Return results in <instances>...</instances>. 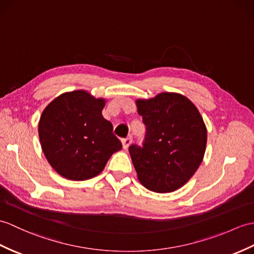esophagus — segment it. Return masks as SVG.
Segmentation results:
<instances>
[{"label": "esophagus", "mask_w": 254, "mask_h": 254, "mask_svg": "<svg viewBox=\"0 0 254 254\" xmlns=\"http://www.w3.org/2000/svg\"><path fill=\"white\" fill-rule=\"evenodd\" d=\"M132 136H127V138H123L122 139V145H123V148L125 149H127L128 148V146L131 145V143H132Z\"/></svg>", "instance_id": "obj_1"}]
</instances>
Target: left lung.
Returning <instances> with one entry per match:
<instances>
[{
    "instance_id": "left-lung-1",
    "label": "left lung",
    "mask_w": 254,
    "mask_h": 254,
    "mask_svg": "<svg viewBox=\"0 0 254 254\" xmlns=\"http://www.w3.org/2000/svg\"><path fill=\"white\" fill-rule=\"evenodd\" d=\"M146 134L143 146L128 147L137 179L156 192L179 190L191 179L205 151L207 127L190 99L164 92L137 99Z\"/></svg>"
}]
</instances>
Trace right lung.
Masks as SVG:
<instances>
[{"label": "right lung", "instance_id": "1", "mask_svg": "<svg viewBox=\"0 0 254 254\" xmlns=\"http://www.w3.org/2000/svg\"><path fill=\"white\" fill-rule=\"evenodd\" d=\"M106 100L78 90L46 106L39 121L44 156L56 172L72 181L95 178L122 148L113 125L102 115Z\"/></svg>", "mask_w": 254, "mask_h": 254}]
</instances>
